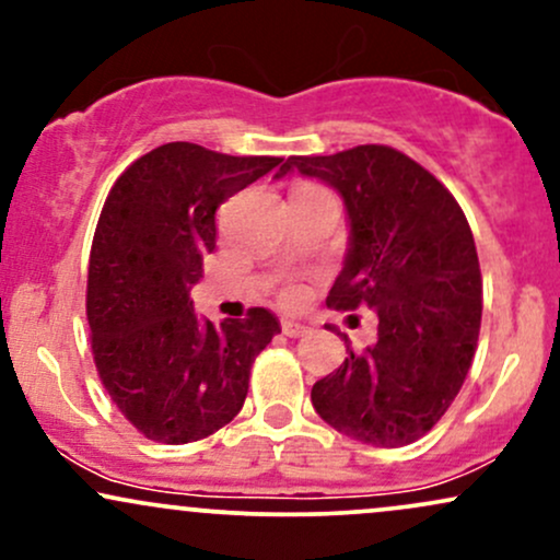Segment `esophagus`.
Here are the masks:
<instances>
[{
    "instance_id": "34e87169",
    "label": "esophagus",
    "mask_w": 560,
    "mask_h": 560,
    "mask_svg": "<svg viewBox=\"0 0 560 560\" xmlns=\"http://www.w3.org/2000/svg\"><path fill=\"white\" fill-rule=\"evenodd\" d=\"M281 331H284L287 337H302V334L307 331V326L300 324V320H294V318H281Z\"/></svg>"
}]
</instances>
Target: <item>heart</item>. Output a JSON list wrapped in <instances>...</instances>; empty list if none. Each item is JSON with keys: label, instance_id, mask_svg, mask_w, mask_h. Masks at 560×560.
Returning <instances> with one entry per match:
<instances>
[{"label": "heart", "instance_id": "heart-1", "mask_svg": "<svg viewBox=\"0 0 560 560\" xmlns=\"http://www.w3.org/2000/svg\"><path fill=\"white\" fill-rule=\"evenodd\" d=\"M294 298V294L292 292H287V300H292Z\"/></svg>", "mask_w": 560, "mask_h": 560}]
</instances>
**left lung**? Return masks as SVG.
<instances>
[{
    "mask_svg": "<svg viewBox=\"0 0 560 560\" xmlns=\"http://www.w3.org/2000/svg\"><path fill=\"white\" fill-rule=\"evenodd\" d=\"M294 171L334 186L347 208L350 244L326 305L378 316L376 342L347 345L345 363L313 384V408L365 445H410L445 416L477 350L481 273L464 210L384 144L287 158L276 178Z\"/></svg>",
    "mask_w": 560,
    "mask_h": 560,
    "instance_id": "1",
    "label": "left lung"
}]
</instances>
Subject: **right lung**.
Returning <instances> with one entry per match:
<instances>
[{
    "instance_id": "add662e5",
    "label": "right lung",
    "mask_w": 560,
    "mask_h": 560,
    "mask_svg": "<svg viewBox=\"0 0 560 560\" xmlns=\"http://www.w3.org/2000/svg\"><path fill=\"white\" fill-rule=\"evenodd\" d=\"M281 158H234L171 141L113 184L89 255L86 318L107 395L147 440L186 445L242 410L249 369L276 334L266 307L221 326L189 289L215 249V210Z\"/></svg>"
}]
</instances>
